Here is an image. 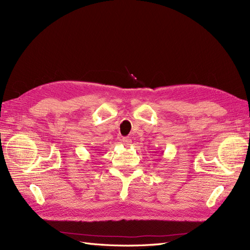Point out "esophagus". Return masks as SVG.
<instances>
[{
    "instance_id": "esophagus-1",
    "label": "esophagus",
    "mask_w": 250,
    "mask_h": 250,
    "mask_svg": "<svg viewBox=\"0 0 250 250\" xmlns=\"http://www.w3.org/2000/svg\"><path fill=\"white\" fill-rule=\"evenodd\" d=\"M122 142H123V145H125V146H127V147L130 146L131 143H132L131 139H129V138H123Z\"/></svg>"
}]
</instances>
